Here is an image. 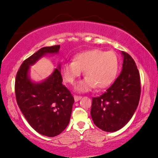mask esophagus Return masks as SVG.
<instances>
[{"label":"esophagus","instance_id":"obj_1","mask_svg":"<svg viewBox=\"0 0 158 158\" xmlns=\"http://www.w3.org/2000/svg\"><path fill=\"white\" fill-rule=\"evenodd\" d=\"M73 98H74L75 102H77V101H79V100H81V96H77V95H74V96H73Z\"/></svg>","mask_w":158,"mask_h":158}]
</instances>
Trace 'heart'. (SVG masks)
I'll return each instance as SVG.
<instances>
[{
    "label": "heart",
    "mask_w": 158,
    "mask_h": 158,
    "mask_svg": "<svg viewBox=\"0 0 158 158\" xmlns=\"http://www.w3.org/2000/svg\"><path fill=\"white\" fill-rule=\"evenodd\" d=\"M118 70V60L113 51L100 49L85 50L76 55L73 62L64 63L61 74L65 82L73 85L84 71L86 77L76 87L79 92H87L95 87H108L115 80Z\"/></svg>",
    "instance_id": "b5f03b06"
}]
</instances>
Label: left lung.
I'll use <instances>...</instances> for the list:
<instances>
[{"label": "left lung", "instance_id": "left-lung-1", "mask_svg": "<svg viewBox=\"0 0 158 158\" xmlns=\"http://www.w3.org/2000/svg\"><path fill=\"white\" fill-rule=\"evenodd\" d=\"M122 71L114 83L100 97L92 98V121L99 129L107 132L121 129L133 116L141 94L140 76L131 56L121 52Z\"/></svg>", "mask_w": 158, "mask_h": 158}]
</instances>
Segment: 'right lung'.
Here are the masks:
<instances>
[{
  "mask_svg": "<svg viewBox=\"0 0 158 158\" xmlns=\"http://www.w3.org/2000/svg\"><path fill=\"white\" fill-rule=\"evenodd\" d=\"M60 45L44 47L24 60L16 73V102L29 125L43 136L53 137L69 125L74 99L63 85L60 64L40 82L30 78V66L46 55L58 53Z\"/></svg>",
  "mask_w": 158,
  "mask_h": 158,
  "instance_id": "obj_1",
  "label": "right lung"
}]
</instances>
